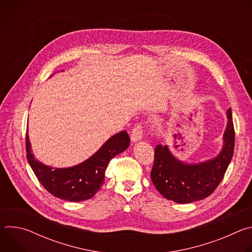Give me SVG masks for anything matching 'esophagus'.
Returning a JSON list of instances; mask_svg holds the SVG:
<instances>
[{"mask_svg": "<svg viewBox=\"0 0 252 252\" xmlns=\"http://www.w3.org/2000/svg\"><path fill=\"white\" fill-rule=\"evenodd\" d=\"M142 136V126L141 125H136L131 130V142H136L141 139Z\"/></svg>", "mask_w": 252, "mask_h": 252, "instance_id": "1", "label": "esophagus"}]
</instances>
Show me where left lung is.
<instances>
[{
  "label": "left lung",
  "mask_w": 252,
  "mask_h": 252,
  "mask_svg": "<svg viewBox=\"0 0 252 252\" xmlns=\"http://www.w3.org/2000/svg\"><path fill=\"white\" fill-rule=\"evenodd\" d=\"M227 126L220 153L199 163H186L177 159L167 146L158 145L151 172L152 182L166 199L190 203L209 196L219 187L231 161L234 150V127L231 109L226 112Z\"/></svg>",
  "instance_id": "8db88e82"
}]
</instances>
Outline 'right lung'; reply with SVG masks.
I'll use <instances>...</instances> for the list:
<instances>
[{
	"label": "right lung",
	"instance_id": "1",
	"mask_svg": "<svg viewBox=\"0 0 252 252\" xmlns=\"http://www.w3.org/2000/svg\"><path fill=\"white\" fill-rule=\"evenodd\" d=\"M129 146V136L123 130L107 139L100 149L84 162L75 166L58 168L35 159L26 133L27 158L42 186L54 196L67 201L92 198L103 185L104 172L110 160Z\"/></svg>",
	"mask_w": 252,
	"mask_h": 252
}]
</instances>
